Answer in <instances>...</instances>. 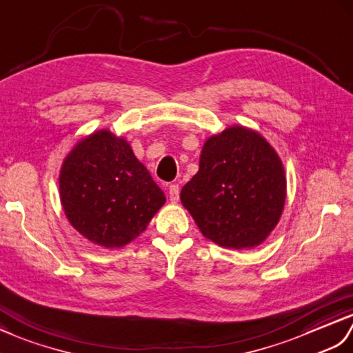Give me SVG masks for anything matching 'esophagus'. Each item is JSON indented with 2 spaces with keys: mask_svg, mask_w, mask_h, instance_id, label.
Returning a JSON list of instances; mask_svg holds the SVG:
<instances>
[{
  "mask_svg": "<svg viewBox=\"0 0 353 353\" xmlns=\"http://www.w3.org/2000/svg\"><path fill=\"white\" fill-rule=\"evenodd\" d=\"M168 193H169V198L170 202H178L179 201V187L178 184H170L168 185Z\"/></svg>",
  "mask_w": 353,
  "mask_h": 353,
  "instance_id": "34e87169",
  "label": "esophagus"
}]
</instances>
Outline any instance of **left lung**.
Here are the masks:
<instances>
[{
	"instance_id": "1",
	"label": "left lung",
	"mask_w": 353,
	"mask_h": 353,
	"mask_svg": "<svg viewBox=\"0 0 353 353\" xmlns=\"http://www.w3.org/2000/svg\"><path fill=\"white\" fill-rule=\"evenodd\" d=\"M181 202L217 245L254 248L275 228L285 202L284 168L275 150L245 127L210 137Z\"/></svg>"
}]
</instances>
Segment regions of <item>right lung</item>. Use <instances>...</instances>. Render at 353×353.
<instances>
[{
	"label": "right lung",
	"instance_id": "1",
	"mask_svg": "<svg viewBox=\"0 0 353 353\" xmlns=\"http://www.w3.org/2000/svg\"><path fill=\"white\" fill-rule=\"evenodd\" d=\"M60 199L68 221L83 237L121 248L145 231L166 196L131 146L101 130L65 159Z\"/></svg>",
	"mask_w": 353,
	"mask_h": 353
}]
</instances>
